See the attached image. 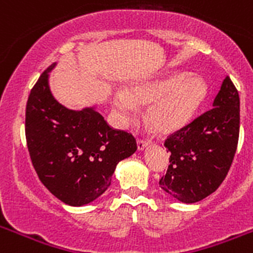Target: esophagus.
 <instances>
[{"label": "esophagus", "mask_w": 253, "mask_h": 253, "mask_svg": "<svg viewBox=\"0 0 253 253\" xmlns=\"http://www.w3.org/2000/svg\"><path fill=\"white\" fill-rule=\"evenodd\" d=\"M149 146V140H144V139H139L137 142V147H138V151L139 152H142V151H144V149L147 148V147Z\"/></svg>", "instance_id": "obj_1"}]
</instances>
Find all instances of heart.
Wrapping results in <instances>:
<instances>
[{"label": "heart", "mask_w": 253, "mask_h": 253, "mask_svg": "<svg viewBox=\"0 0 253 253\" xmlns=\"http://www.w3.org/2000/svg\"><path fill=\"white\" fill-rule=\"evenodd\" d=\"M208 95L202 76L176 72L133 84L114 92L111 104L122 122L137 115V105H147L146 119L158 133H172L186 126Z\"/></svg>", "instance_id": "1"}]
</instances>
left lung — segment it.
Here are the masks:
<instances>
[{
    "label": "left lung",
    "instance_id": "8db88e82",
    "mask_svg": "<svg viewBox=\"0 0 253 253\" xmlns=\"http://www.w3.org/2000/svg\"><path fill=\"white\" fill-rule=\"evenodd\" d=\"M240 134V96L225 76L213 109L165 142L171 152L169 166L160 187L185 204L213 194L227 176Z\"/></svg>",
    "mask_w": 253,
    "mask_h": 253
}]
</instances>
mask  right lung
Masks as SVG:
<instances>
[{
    "label": "right lung",
    "mask_w": 253,
    "mask_h": 253,
    "mask_svg": "<svg viewBox=\"0 0 253 253\" xmlns=\"http://www.w3.org/2000/svg\"><path fill=\"white\" fill-rule=\"evenodd\" d=\"M55 66L44 71L29 96L26 142L44 186L64 204L82 207L106 191L116 165L137 151V143L110 128L96 105L72 110L60 104L49 86Z\"/></svg>",
    "instance_id": "right-lung-1"
}]
</instances>
